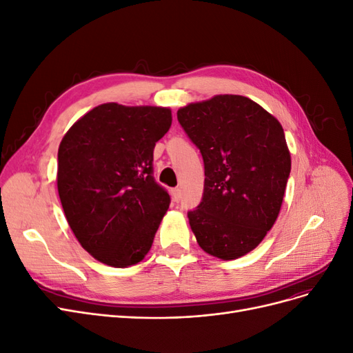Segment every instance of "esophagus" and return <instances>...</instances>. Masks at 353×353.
I'll return each mask as SVG.
<instances>
[{
    "mask_svg": "<svg viewBox=\"0 0 353 353\" xmlns=\"http://www.w3.org/2000/svg\"><path fill=\"white\" fill-rule=\"evenodd\" d=\"M170 194H172V199H174V201H179L181 200V190L179 188H174V190H170Z\"/></svg>",
    "mask_w": 353,
    "mask_h": 353,
    "instance_id": "1",
    "label": "esophagus"
}]
</instances>
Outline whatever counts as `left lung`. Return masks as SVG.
I'll return each instance as SVG.
<instances>
[{"instance_id":"1","label":"left lung","mask_w":353,"mask_h":353,"mask_svg":"<svg viewBox=\"0 0 353 353\" xmlns=\"http://www.w3.org/2000/svg\"><path fill=\"white\" fill-rule=\"evenodd\" d=\"M178 122L200 150L205 188L188 212L200 248L223 261L252 252L279 218L290 152L281 123L243 95H215L179 109Z\"/></svg>"}]
</instances>
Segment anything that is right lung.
Instances as JSON below:
<instances>
[{
  "instance_id": "1",
  "label": "right lung",
  "mask_w": 353,
  "mask_h": 353,
  "mask_svg": "<svg viewBox=\"0 0 353 353\" xmlns=\"http://www.w3.org/2000/svg\"><path fill=\"white\" fill-rule=\"evenodd\" d=\"M170 109L97 105L63 137L57 188L69 227L95 259L126 268L144 259L170 197L153 176V150Z\"/></svg>"
}]
</instances>
